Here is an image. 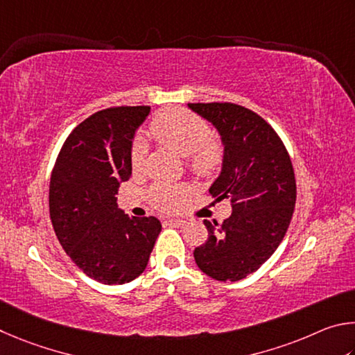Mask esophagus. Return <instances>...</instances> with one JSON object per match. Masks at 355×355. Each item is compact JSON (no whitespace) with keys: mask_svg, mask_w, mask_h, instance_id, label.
<instances>
[{"mask_svg":"<svg viewBox=\"0 0 355 355\" xmlns=\"http://www.w3.org/2000/svg\"><path fill=\"white\" fill-rule=\"evenodd\" d=\"M166 223L170 226H184V225H187V221L181 220V218H178V220H166Z\"/></svg>","mask_w":355,"mask_h":355,"instance_id":"1","label":"esophagus"}]
</instances>
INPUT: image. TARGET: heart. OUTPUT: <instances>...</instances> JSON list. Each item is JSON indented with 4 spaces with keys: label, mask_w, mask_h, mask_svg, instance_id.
<instances>
[{
    "label": "heart",
    "mask_w": 355,
    "mask_h": 355,
    "mask_svg": "<svg viewBox=\"0 0 355 355\" xmlns=\"http://www.w3.org/2000/svg\"><path fill=\"white\" fill-rule=\"evenodd\" d=\"M153 139L173 149L182 157H187L189 166L201 176L212 174L223 160L221 143L210 137L209 124L185 109L164 110L154 118L149 126ZM148 143L145 139H135L130 149V168L134 174L145 170ZM185 185H157L153 190V201L162 210L178 209L189 196Z\"/></svg>",
    "instance_id": "b5f03b06"
}]
</instances>
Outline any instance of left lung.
<instances>
[{"mask_svg":"<svg viewBox=\"0 0 355 355\" xmlns=\"http://www.w3.org/2000/svg\"><path fill=\"white\" fill-rule=\"evenodd\" d=\"M216 129L221 171L209 193L232 202L223 225L204 220L209 239L193 251L202 272L240 281L259 270L281 245L296 202L293 165L276 130L262 116L232 103L187 104Z\"/></svg>","mask_w":355,"mask_h":355,"instance_id":"left-lung-1","label":"left lung"}]
</instances>
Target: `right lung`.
Masks as SVG:
<instances>
[{
	"label": "right lung",
	"instance_id": "right-lung-1",
	"mask_svg": "<svg viewBox=\"0 0 355 355\" xmlns=\"http://www.w3.org/2000/svg\"><path fill=\"white\" fill-rule=\"evenodd\" d=\"M151 107H110L73 129L49 182V216L62 248L87 276L114 285L145 271L162 231L154 216L118 209L120 184L132 176L130 149Z\"/></svg>",
	"mask_w": 355,
	"mask_h": 355
}]
</instances>
